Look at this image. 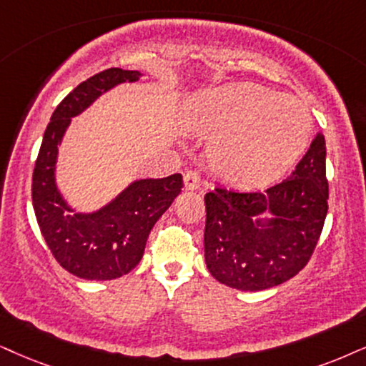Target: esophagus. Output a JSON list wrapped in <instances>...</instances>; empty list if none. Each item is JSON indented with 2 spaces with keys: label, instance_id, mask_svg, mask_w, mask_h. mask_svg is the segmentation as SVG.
I'll use <instances>...</instances> for the list:
<instances>
[{
  "label": "esophagus",
  "instance_id": "34e87169",
  "mask_svg": "<svg viewBox=\"0 0 366 366\" xmlns=\"http://www.w3.org/2000/svg\"><path fill=\"white\" fill-rule=\"evenodd\" d=\"M184 186H186L189 191L199 189V186H201V174H199L196 169L187 170V172L184 174Z\"/></svg>",
  "mask_w": 366,
  "mask_h": 366
}]
</instances>
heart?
I'll return each instance as SVG.
<instances>
[{
	"label": "heart",
	"mask_w": 366,
	"mask_h": 366,
	"mask_svg": "<svg viewBox=\"0 0 366 366\" xmlns=\"http://www.w3.org/2000/svg\"><path fill=\"white\" fill-rule=\"evenodd\" d=\"M191 128L214 138L211 157L226 179L267 186L307 150L312 118L300 99L258 84H226L194 106Z\"/></svg>",
	"instance_id": "b5f03b06"
}]
</instances>
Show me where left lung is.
<instances>
[{
    "label": "left lung",
    "instance_id": "1",
    "mask_svg": "<svg viewBox=\"0 0 366 366\" xmlns=\"http://www.w3.org/2000/svg\"><path fill=\"white\" fill-rule=\"evenodd\" d=\"M326 142L317 133L290 177L258 192L217 186L204 196V258L221 284L263 290L284 284L311 260L327 214ZM276 216L263 229L252 216Z\"/></svg>",
    "mask_w": 366,
    "mask_h": 366
}]
</instances>
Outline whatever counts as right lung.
<instances>
[{"instance_id":"add662e5","label":"right lung","mask_w":366,"mask_h":366,"mask_svg":"<svg viewBox=\"0 0 366 366\" xmlns=\"http://www.w3.org/2000/svg\"><path fill=\"white\" fill-rule=\"evenodd\" d=\"M138 76L137 71L111 67L69 92L50 118L35 162L31 201L36 223L60 267L84 280H111L132 272L142 260L150 229L184 187L180 174L137 180L117 201L89 216L67 214L69 207L55 187L57 145L71 118L103 91Z\"/></svg>"}]
</instances>
